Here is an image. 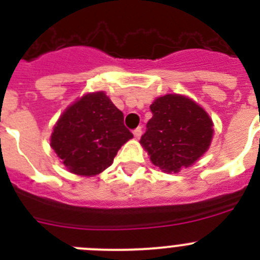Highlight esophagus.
Listing matches in <instances>:
<instances>
[{
  "mask_svg": "<svg viewBox=\"0 0 260 260\" xmlns=\"http://www.w3.org/2000/svg\"><path fill=\"white\" fill-rule=\"evenodd\" d=\"M142 133H143V132H142V127H137L134 132H133V134H134L135 138H141Z\"/></svg>",
  "mask_w": 260,
  "mask_h": 260,
  "instance_id": "esophagus-1",
  "label": "esophagus"
}]
</instances>
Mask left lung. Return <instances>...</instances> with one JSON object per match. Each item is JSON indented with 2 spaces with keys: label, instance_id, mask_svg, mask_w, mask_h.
<instances>
[{
  "label": "left lung",
  "instance_id": "1",
  "mask_svg": "<svg viewBox=\"0 0 260 260\" xmlns=\"http://www.w3.org/2000/svg\"><path fill=\"white\" fill-rule=\"evenodd\" d=\"M152 118L141 143L151 161L168 173L194 164L210 147L212 121L203 108L181 95H165L150 107Z\"/></svg>",
  "mask_w": 260,
  "mask_h": 260
}]
</instances>
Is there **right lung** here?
<instances>
[{
	"instance_id": "obj_1",
	"label": "right lung",
	"mask_w": 260,
	"mask_h": 260,
	"mask_svg": "<svg viewBox=\"0 0 260 260\" xmlns=\"http://www.w3.org/2000/svg\"><path fill=\"white\" fill-rule=\"evenodd\" d=\"M133 134L123 113L104 92L87 93L63 112L53 128L50 146L71 173L95 176L112 165Z\"/></svg>"
}]
</instances>
